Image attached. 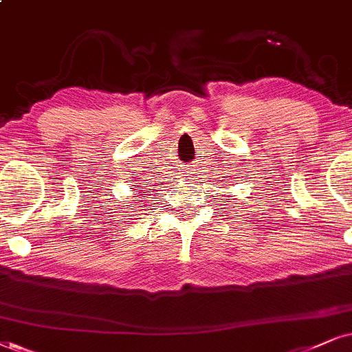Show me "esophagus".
<instances>
[{"mask_svg":"<svg viewBox=\"0 0 352 352\" xmlns=\"http://www.w3.org/2000/svg\"><path fill=\"white\" fill-rule=\"evenodd\" d=\"M195 166H190V167H186V172H188V177H195V168H193Z\"/></svg>","mask_w":352,"mask_h":352,"instance_id":"34e87169","label":"esophagus"}]
</instances>
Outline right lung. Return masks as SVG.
I'll list each match as a JSON object with an SVG mask.
<instances>
[{
    "mask_svg": "<svg viewBox=\"0 0 352 352\" xmlns=\"http://www.w3.org/2000/svg\"><path fill=\"white\" fill-rule=\"evenodd\" d=\"M140 191H143V193H141V197H140V198H136V199H135L136 208H141V206H143V204L146 203V199H141V198H144L143 195H148V191H146V190H140Z\"/></svg>",
    "mask_w": 352,
    "mask_h": 352,
    "instance_id": "add662e5",
    "label": "right lung"
}]
</instances>
